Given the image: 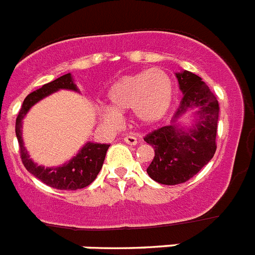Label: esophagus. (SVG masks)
Listing matches in <instances>:
<instances>
[{"label": "esophagus", "mask_w": 255, "mask_h": 255, "mask_svg": "<svg viewBox=\"0 0 255 255\" xmlns=\"http://www.w3.org/2000/svg\"><path fill=\"white\" fill-rule=\"evenodd\" d=\"M124 141L128 144H130V145H135V144H138V139H136V136H134V135H126L125 138H124Z\"/></svg>", "instance_id": "1"}]
</instances>
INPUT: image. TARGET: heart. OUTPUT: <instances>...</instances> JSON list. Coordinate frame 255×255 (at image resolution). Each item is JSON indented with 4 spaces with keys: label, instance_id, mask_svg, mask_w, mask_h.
I'll list each match as a JSON object with an SVG mask.
<instances>
[{
    "label": "heart",
    "instance_id": "1",
    "mask_svg": "<svg viewBox=\"0 0 255 255\" xmlns=\"http://www.w3.org/2000/svg\"><path fill=\"white\" fill-rule=\"evenodd\" d=\"M173 98V83L170 75L161 69L144 70L123 76L107 92L111 107L102 110L103 120L117 124L121 114L134 111L141 124L161 120L170 108Z\"/></svg>",
    "mask_w": 255,
    "mask_h": 255
}]
</instances>
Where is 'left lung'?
<instances>
[{"label":"left lung","instance_id":"left-lung-1","mask_svg":"<svg viewBox=\"0 0 255 255\" xmlns=\"http://www.w3.org/2000/svg\"><path fill=\"white\" fill-rule=\"evenodd\" d=\"M176 78L184 97L172 124L162 126L144 138L154 149V158L147 168L148 175L163 185L188 181L211 161L217 148V98L195 74L185 70L177 73ZM195 107L198 111L195 125L184 130L177 125V119Z\"/></svg>","mask_w":255,"mask_h":255}]
</instances>
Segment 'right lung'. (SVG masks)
Wrapping results in <instances>:
<instances>
[{
    "label": "right lung",
    "instance_id": "obj_1",
    "mask_svg": "<svg viewBox=\"0 0 255 255\" xmlns=\"http://www.w3.org/2000/svg\"><path fill=\"white\" fill-rule=\"evenodd\" d=\"M60 89L78 92V88L74 83L71 74H65L26 96L19 114H17L15 132H16V138L19 141L20 157H21L22 164L31 175H34L37 179H39L40 181L51 188L60 189V190H78V189L85 188L96 180L97 175L100 173L101 168H102L106 153L110 147L108 144L89 141L67 163L62 164L60 167H43V166H38L29 158V154L24 147L21 138V121L24 116L28 114L31 106H34L40 100H43L44 97L49 96L53 92L60 91Z\"/></svg>",
    "mask_w": 255,
    "mask_h": 255
}]
</instances>
